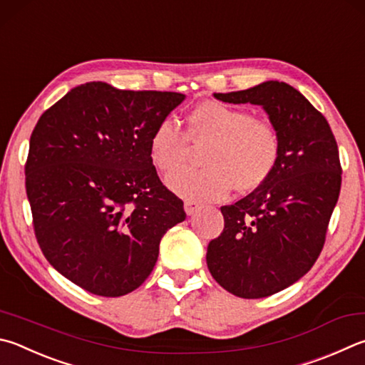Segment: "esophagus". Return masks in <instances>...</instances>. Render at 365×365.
<instances>
[{
	"label": "esophagus",
	"instance_id": "esophagus-1",
	"mask_svg": "<svg viewBox=\"0 0 365 365\" xmlns=\"http://www.w3.org/2000/svg\"><path fill=\"white\" fill-rule=\"evenodd\" d=\"M202 207L200 204H196V202H190V201H187L185 202V212H187V215H190V217H193V215H196L197 212H200Z\"/></svg>",
	"mask_w": 365,
	"mask_h": 365
}]
</instances>
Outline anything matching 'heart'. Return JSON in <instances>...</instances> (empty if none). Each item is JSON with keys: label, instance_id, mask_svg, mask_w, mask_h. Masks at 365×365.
Here are the masks:
<instances>
[{"label": "heart", "instance_id": "1", "mask_svg": "<svg viewBox=\"0 0 365 365\" xmlns=\"http://www.w3.org/2000/svg\"><path fill=\"white\" fill-rule=\"evenodd\" d=\"M188 141L208 147L204 170L179 173L189 155ZM148 156L158 172L168 177L169 188L190 202L218 201L233 188L246 195L262 188L274 174L281 158L279 132L267 119L244 108L202 102L191 110L185 134L170 121H161L148 138Z\"/></svg>", "mask_w": 365, "mask_h": 365}]
</instances>
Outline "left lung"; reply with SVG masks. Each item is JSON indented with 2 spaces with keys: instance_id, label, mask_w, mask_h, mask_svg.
I'll return each mask as SVG.
<instances>
[{
  "instance_id": "left-lung-1",
  "label": "left lung",
  "mask_w": 365,
  "mask_h": 365,
  "mask_svg": "<svg viewBox=\"0 0 365 365\" xmlns=\"http://www.w3.org/2000/svg\"><path fill=\"white\" fill-rule=\"evenodd\" d=\"M214 97L260 105L281 137L274 174L223 205L225 228L205 255L212 277L230 294L269 297L307 274L321 254L341 187L339 147L327 119L287 83L264 81Z\"/></svg>"
}]
</instances>
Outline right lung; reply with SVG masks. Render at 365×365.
<instances>
[{
  "label": "right lung",
  "mask_w": 365,
  "mask_h": 365,
  "mask_svg": "<svg viewBox=\"0 0 365 365\" xmlns=\"http://www.w3.org/2000/svg\"><path fill=\"white\" fill-rule=\"evenodd\" d=\"M178 92L73 88L38 119L25 164L36 241L58 273L101 297H121L153 271L165 231L185 220L182 200L148 156Z\"/></svg>",
  "instance_id": "right-lung-1"
}]
</instances>
